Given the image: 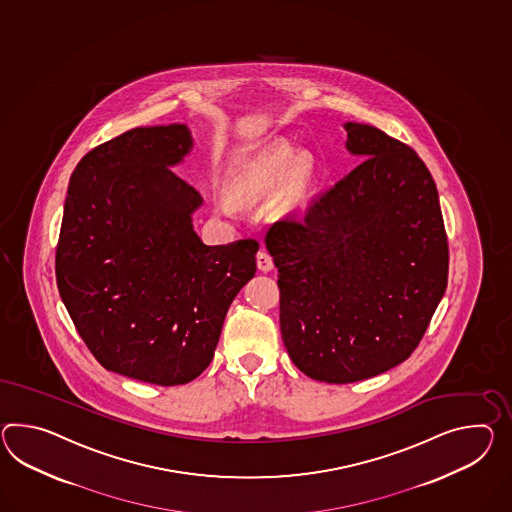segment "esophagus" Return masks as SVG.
Here are the masks:
<instances>
[{"label":"esophagus","instance_id":"obj_1","mask_svg":"<svg viewBox=\"0 0 512 512\" xmlns=\"http://www.w3.org/2000/svg\"><path fill=\"white\" fill-rule=\"evenodd\" d=\"M257 266L261 272H270L274 268V259L268 251L261 250L257 253Z\"/></svg>","mask_w":512,"mask_h":512}]
</instances>
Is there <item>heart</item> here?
Wrapping results in <instances>:
<instances>
[{"label": "heart", "mask_w": 512, "mask_h": 512, "mask_svg": "<svg viewBox=\"0 0 512 512\" xmlns=\"http://www.w3.org/2000/svg\"><path fill=\"white\" fill-rule=\"evenodd\" d=\"M294 161V153L285 144H274L268 150L262 151L253 161L244 164L237 174L229 179V192L235 200H253L264 194L266 190L275 187ZM220 212H231V205L227 200L216 201Z\"/></svg>", "instance_id": "1"}]
</instances>
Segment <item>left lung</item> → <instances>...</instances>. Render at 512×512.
Instances as JSON below:
<instances>
[{
    "mask_svg": "<svg viewBox=\"0 0 512 512\" xmlns=\"http://www.w3.org/2000/svg\"><path fill=\"white\" fill-rule=\"evenodd\" d=\"M362 161L301 218L277 220L279 324L292 362L325 383H355L411 357L448 287L437 185L407 144L344 125Z\"/></svg>",
    "mask_w": 512,
    "mask_h": 512,
    "instance_id": "8db88e82",
    "label": "left lung"
}]
</instances>
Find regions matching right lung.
Segmentation results:
<instances>
[{"mask_svg": "<svg viewBox=\"0 0 512 512\" xmlns=\"http://www.w3.org/2000/svg\"><path fill=\"white\" fill-rule=\"evenodd\" d=\"M187 125L135 127L75 166L55 251L59 294L103 368L161 387L211 364L225 314L257 272L259 242L205 246L200 192L172 172Z\"/></svg>", "mask_w": 512, "mask_h": 512, "instance_id": "1", "label": "right lung"}]
</instances>
